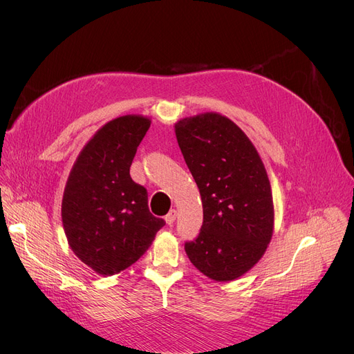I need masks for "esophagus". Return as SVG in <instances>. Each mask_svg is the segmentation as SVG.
I'll list each match as a JSON object with an SVG mask.
<instances>
[{
  "instance_id": "esophagus-1",
  "label": "esophagus",
  "mask_w": 354,
  "mask_h": 354,
  "mask_svg": "<svg viewBox=\"0 0 354 354\" xmlns=\"http://www.w3.org/2000/svg\"><path fill=\"white\" fill-rule=\"evenodd\" d=\"M176 211L175 209H171L169 211V214H167L166 216H165V221H166V224L167 225H174L175 224V221H176Z\"/></svg>"
}]
</instances>
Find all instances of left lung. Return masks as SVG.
Wrapping results in <instances>:
<instances>
[{"mask_svg": "<svg viewBox=\"0 0 354 354\" xmlns=\"http://www.w3.org/2000/svg\"><path fill=\"white\" fill-rule=\"evenodd\" d=\"M175 133L203 208L201 232L185 243V251L211 280L232 281L259 261L272 236L264 163L243 130L222 115L182 119Z\"/></svg>", "mask_w": 354, "mask_h": 354, "instance_id": "left-lung-1", "label": "left lung"}]
</instances>
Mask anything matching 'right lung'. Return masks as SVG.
<instances>
[{
  "instance_id": "obj_1",
  "label": "right lung",
  "mask_w": 354,
  "mask_h": 354,
  "mask_svg": "<svg viewBox=\"0 0 354 354\" xmlns=\"http://www.w3.org/2000/svg\"><path fill=\"white\" fill-rule=\"evenodd\" d=\"M151 120H110L73 165L62 203L68 245L84 264L113 275L136 263L165 221L151 214L147 191L130 178V165Z\"/></svg>"
}]
</instances>
